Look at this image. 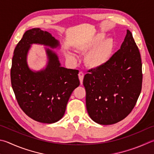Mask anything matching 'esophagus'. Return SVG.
I'll list each match as a JSON object with an SVG mask.
<instances>
[{
    "label": "esophagus",
    "instance_id": "obj_1",
    "mask_svg": "<svg viewBox=\"0 0 154 154\" xmlns=\"http://www.w3.org/2000/svg\"><path fill=\"white\" fill-rule=\"evenodd\" d=\"M79 80H80V82H81V83H82H82H83V77H84V73H83V72H79Z\"/></svg>",
    "mask_w": 154,
    "mask_h": 154
}]
</instances>
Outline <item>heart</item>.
<instances>
[{
    "instance_id": "heart-1",
    "label": "heart",
    "mask_w": 154,
    "mask_h": 154,
    "mask_svg": "<svg viewBox=\"0 0 154 154\" xmlns=\"http://www.w3.org/2000/svg\"><path fill=\"white\" fill-rule=\"evenodd\" d=\"M104 34L98 33L86 41L77 44L75 46L79 52L85 53L89 51L85 56V65L91 69H98L104 66L110 59L115 46L112 38H106ZM69 59L75 61L74 54L67 52L66 54Z\"/></svg>"
}]
</instances>
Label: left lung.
<instances>
[{"instance_id": "left-lung-1", "label": "left lung", "mask_w": 154, "mask_h": 154, "mask_svg": "<svg viewBox=\"0 0 154 154\" xmlns=\"http://www.w3.org/2000/svg\"><path fill=\"white\" fill-rule=\"evenodd\" d=\"M141 55L132 33L127 30L118 51L104 66L84 76L86 108L90 118L100 125H112L131 113L142 88Z\"/></svg>"}]
</instances>
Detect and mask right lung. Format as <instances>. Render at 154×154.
Returning a JSON list of instances; mask_svg holds the SVG:
<instances>
[{"instance_id": "right-lung-1", "label": "right lung", "mask_w": 154, "mask_h": 154, "mask_svg": "<svg viewBox=\"0 0 154 154\" xmlns=\"http://www.w3.org/2000/svg\"><path fill=\"white\" fill-rule=\"evenodd\" d=\"M32 44L50 48L59 46L48 32L33 28L24 33L14 50L11 69V85L18 104L27 116L38 122L54 123L62 119L72 92L80 84L76 69L60 66L57 55L46 49L48 63L42 71L33 72L27 64Z\"/></svg>"}]
</instances>
